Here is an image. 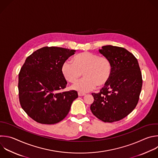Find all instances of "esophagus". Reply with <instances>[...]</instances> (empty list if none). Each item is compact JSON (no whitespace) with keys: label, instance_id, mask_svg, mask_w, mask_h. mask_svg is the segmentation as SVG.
<instances>
[{"label":"esophagus","instance_id":"1","mask_svg":"<svg viewBox=\"0 0 158 158\" xmlns=\"http://www.w3.org/2000/svg\"><path fill=\"white\" fill-rule=\"evenodd\" d=\"M85 95V94L84 93H82V92H78V95L80 96V97H81V96H84V95Z\"/></svg>","mask_w":158,"mask_h":158}]
</instances>
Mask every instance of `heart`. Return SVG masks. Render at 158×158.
<instances>
[{
    "mask_svg": "<svg viewBox=\"0 0 158 158\" xmlns=\"http://www.w3.org/2000/svg\"><path fill=\"white\" fill-rule=\"evenodd\" d=\"M64 79L71 83L76 82L84 74V78L73 85L80 92H88L98 85L104 86L109 82L112 74L109 60L94 52L85 51L75 55L71 61H65L61 66Z\"/></svg>",
    "mask_w": 158,
    "mask_h": 158,
    "instance_id": "obj_1",
    "label": "heart"
}]
</instances>
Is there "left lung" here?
I'll list each match as a JSON object with an SVG mask.
<instances>
[{"label": "left lung", "instance_id": "left-lung-1", "mask_svg": "<svg viewBox=\"0 0 158 158\" xmlns=\"http://www.w3.org/2000/svg\"><path fill=\"white\" fill-rule=\"evenodd\" d=\"M99 52L110 61L112 74L100 92L92 94L94 100L90 110L99 120L112 123L124 118L136 107L142 75L137 59L126 49L107 45Z\"/></svg>", "mask_w": 158, "mask_h": 158}]
</instances>
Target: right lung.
<instances>
[{
	"label": "right lung",
	"mask_w": 158,
	"mask_h": 158,
	"mask_svg": "<svg viewBox=\"0 0 158 158\" xmlns=\"http://www.w3.org/2000/svg\"><path fill=\"white\" fill-rule=\"evenodd\" d=\"M76 50L60 47H43L27 57L19 74V95L22 108L35 122L51 125L68 114L77 91L60 92L67 82L62 64Z\"/></svg>",
	"instance_id": "1"
}]
</instances>
